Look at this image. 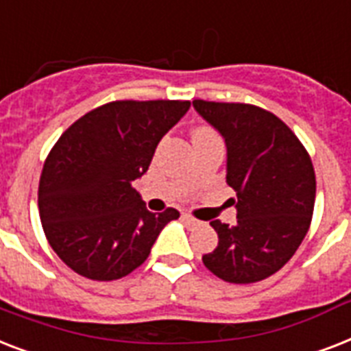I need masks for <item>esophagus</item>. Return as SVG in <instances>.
<instances>
[{
  "instance_id": "esophagus-1",
  "label": "esophagus",
  "mask_w": 351,
  "mask_h": 351,
  "mask_svg": "<svg viewBox=\"0 0 351 351\" xmlns=\"http://www.w3.org/2000/svg\"><path fill=\"white\" fill-rule=\"evenodd\" d=\"M182 220H184V222H186V224H189V226H193V224H198V220H197V219H193L191 215H187V213H184V215H182Z\"/></svg>"
}]
</instances>
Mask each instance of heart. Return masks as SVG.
<instances>
[{
    "instance_id": "obj_1",
    "label": "heart",
    "mask_w": 351,
    "mask_h": 351,
    "mask_svg": "<svg viewBox=\"0 0 351 351\" xmlns=\"http://www.w3.org/2000/svg\"><path fill=\"white\" fill-rule=\"evenodd\" d=\"M206 134H213V131L209 127H197L195 132H193V138L195 136H206Z\"/></svg>"
}]
</instances>
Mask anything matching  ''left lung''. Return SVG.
<instances>
[{
  "mask_svg": "<svg viewBox=\"0 0 351 351\" xmlns=\"http://www.w3.org/2000/svg\"><path fill=\"white\" fill-rule=\"evenodd\" d=\"M193 107L224 138L226 182L237 191V224L211 222L219 245L202 256L204 266L231 284L264 280L295 255L310 230V154L280 118L261 107L206 100Z\"/></svg>",
  "mask_w": 351,
  "mask_h": 351,
  "instance_id": "obj_1",
  "label": "left lung"
}]
</instances>
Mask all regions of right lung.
I'll return each instance as SVG.
<instances>
[{
  "label": "right lung",
  "instance_id": "right-lung-1",
  "mask_svg": "<svg viewBox=\"0 0 351 351\" xmlns=\"http://www.w3.org/2000/svg\"><path fill=\"white\" fill-rule=\"evenodd\" d=\"M191 101H111L63 132L41 171L38 208L45 237L73 271L117 280L142 266L180 213H151L132 182L149 169L164 134Z\"/></svg>",
  "mask_w": 351,
  "mask_h": 351
}]
</instances>
